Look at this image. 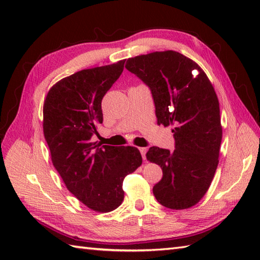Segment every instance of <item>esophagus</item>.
<instances>
[{"label":"esophagus","instance_id":"esophagus-1","mask_svg":"<svg viewBox=\"0 0 260 260\" xmlns=\"http://www.w3.org/2000/svg\"><path fill=\"white\" fill-rule=\"evenodd\" d=\"M139 150H140V152H141V154H142V157L145 159V157H146V151H147L146 147H140Z\"/></svg>","mask_w":260,"mask_h":260}]
</instances>
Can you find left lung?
I'll return each instance as SVG.
<instances>
[{
	"label": "left lung",
	"instance_id": "obj_1",
	"mask_svg": "<svg viewBox=\"0 0 260 260\" xmlns=\"http://www.w3.org/2000/svg\"><path fill=\"white\" fill-rule=\"evenodd\" d=\"M125 67L150 87L157 125L173 126L175 150L152 146L146 153L147 161L163 171L154 196L169 209L196 206L211 184L222 140L219 101L211 81L197 62L173 50L129 58Z\"/></svg>",
	"mask_w": 260,
	"mask_h": 260
}]
</instances>
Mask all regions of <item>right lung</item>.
Here are the masks:
<instances>
[{
    "instance_id": "1",
    "label": "right lung",
    "mask_w": 260,
    "mask_h": 260,
    "mask_svg": "<svg viewBox=\"0 0 260 260\" xmlns=\"http://www.w3.org/2000/svg\"><path fill=\"white\" fill-rule=\"evenodd\" d=\"M125 60L84 69L56 82L43 104V134L53 167L86 207L109 212L124 200L125 176L142 165L133 146L92 142L103 123L102 101L123 73Z\"/></svg>"
}]
</instances>
